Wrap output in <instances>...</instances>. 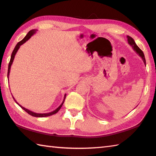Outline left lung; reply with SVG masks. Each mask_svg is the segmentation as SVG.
<instances>
[{"label":"left lung","instance_id":"left-lung-1","mask_svg":"<svg viewBox=\"0 0 156 156\" xmlns=\"http://www.w3.org/2000/svg\"><path fill=\"white\" fill-rule=\"evenodd\" d=\"M127 41H128V44L131 46L133 50L141 58L142 60H143V62H144V64L146 65V62H145V58L144 54V52L141 50V49L138 47L136 44H135L134 39L132 37H131L130 36L127 35Z\"/></svg>","mask_w":156,"mask_h":156}]
</instances>
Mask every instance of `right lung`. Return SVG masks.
<instances>
[{"label": "right lung", "mask_w": 156, "mask_h": 156, "mask_svg": "<svg viewBox=\"0 0 156 156\" xmlns=\"http://www.w3.org/2000/svg\"><path fill=\"white\" fill-rule=\"evenodd\" d=\"M37 31V29H32V30H31L30 31H29V33H28V34H27V35H26L25 37L24 38H23L21 41H19V42L18 43V44L16 45L15 48V49H14V50H13L12 52V54H11V59H10V62H9V64L8 74H7V78H8V79H9V76L10 70H11V65H12V64L13 60H14L15 56V55H16V52H17L18 49H19V48H20V46H21V45H23V44H25V43L26 41H28L29 39L31 37V36L34 35V34H35V32ZM66 94H65L64 100H63V102H62V104H61L60 105H59V107L55 109V110H54V111H51V112H48V113H36V112H33V111H30V110H28V109H27V108H25V107H22L21 105H20L18 103V102H16V101L15 100L14 97H12V98H13V99H14V101H15L16 103L17 104V105L19 106V107H21V108H22L23 109V110L27 112L28 114H29L30 115L33 116V117H48V116H51V115H54V114H55V113H57V112L59 111V109L61 108V107H62V106L63 105V104H64V101H65V98H66Z\"/></svg>", "instance_id": "obj_1"}]
</instances>
